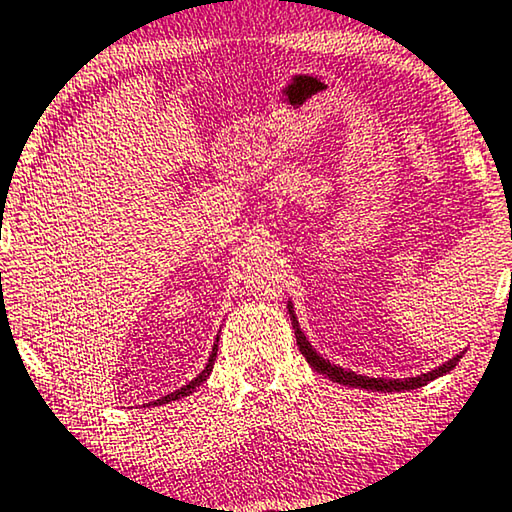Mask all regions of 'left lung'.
Listing matches in <instances>:
<instances>
[{
    "label": "left lung",
    "mask_w": 512,
    "mask_h": 512,
    "mask_svg": "<svg viewBox=\"0 0 512 512\" xmlns=\"http://www.w3.org/2000/svg\"><path fill=\"white\" fill-rule=\"evenodd\" d=\"M287 313H290L292 329H294V336H297V345H299L301 355L306 357V362L311 364L315 371L322 373V376H327L329 380H334V383H338V385L362 387V390H371V392L417 390V387L427 385V383H431V380H436V378L445 376V373H450L464 355V352H459V355L448 359V362H443L441 366H436V369H431L427 373H420V376H413V378H369V376H359V373H355V371H348V369H343V366L331 364L329 359L322 357L320 352L313 348L311 341H308L306 334L299 327V320H297V315H294L292 301H287Z\"/></svg>",
    "instance_id": "left-lung-1"
}]
</instances>
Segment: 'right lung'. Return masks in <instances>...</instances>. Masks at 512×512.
Returning <instances> with one entry per match:
<instances>
[{"label": "right lung", "mask_w": 512, "mask_h": 512, "mask_svg": "<svg viewBox=\"0 0 512 512\" xmlns=\"http://www.w3.org/2000/svg\"><path fill=\"white\" fill-rule=\"evenodd\" d=\"M215 357H218V338H215V343H213V350H211V357H208V362H206V366H204V371L199 373L197 378L194 380H190V383L187 385H183L181 390H176V392H171V394H167V397H160L157 401H150V403H146V406H162V403H171V401H176V399H183V397H190V394L197 390V387L204 383V380L211 376V371H213V364H215Z\"/></svg>", "instance_id": "right-lung-1"}]
</instances>
